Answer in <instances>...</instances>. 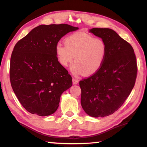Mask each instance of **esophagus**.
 <instances>
[{"instance_id":"esophagus-1","label":"esophagus","mask_w":147,"mask_h":147,"mask_svg":"<svg viewBox=\"0 0 147 147\" xmlns=\"http://www.w3.org/2000/svg\"><path fill=\"white\" fill-rule=\"evenodd\" d=\"M72 81H73V84H77V83L79 82L78 80H77V79H75V78H73V79H72Z\"/></svg>"}]
</instances>
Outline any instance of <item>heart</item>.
<instances>
[{
    "mask_svg": "<svg viewBox=\"0 0 147 147\" xmlns=\"http://www.w3.org/2000/svg\"><path fill=\"white\" fill-rule=\"evenodd\" d=\"M56 54L59 63L64 67L72 63L75 57L76 63L71 67L74 76L84 73L90 76L102 67L106 57L107 45L101 38L77 32L66 38L65 45L58 43Z\"/></svg>",
    "mask_w": 147,
    "mask_h": 147,
    "instance_id": "b5f03b06",
    "label": "heart"
}]
</instances>
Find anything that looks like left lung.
Returning <instances> with one entry per match:
<instances>
[{"mask_svg":"<svg viewBox=\"0 0 147 147\" xmlns=\"http://www.w3.org/2000/svg\"><path fill=\"white\" fill-rule=\"evenodd\" d=\"M90 32L105 41L107 54L97 72L80 81L81 103L88 115L104 117L117 111L133 89L138 72L136 57L131 44L115 30L93 28Z\"/></svg>","mask_w":147,"mask_h":147,"instance_id":"left-lung-1","label":"left lung"}]
</instances>
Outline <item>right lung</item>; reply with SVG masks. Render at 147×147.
I'll list each match as a JSON object with an SVG mask.
<instances>
[{
	"instance_id": "add662e5",
	"label": "right lung",
	"mask_w": 147,
	"mask_h": 147,
	"mask_svg": "<svg viewBox=\"0 0 147 147\" xmlns=\"http://www.w3.org/2000/svg\"><path fill=\"white\" fill-rule=\"evenodd\" d=\"M77 29L64 24L41 25L14 47L11 85L28 112L41 117L53 114L61 94L72 85L71 76L58 61L56 46L66 34Z\"/></svg>"
}]
</instances>
